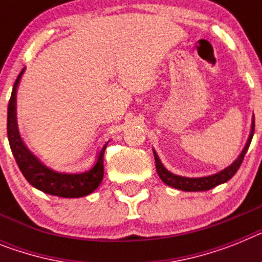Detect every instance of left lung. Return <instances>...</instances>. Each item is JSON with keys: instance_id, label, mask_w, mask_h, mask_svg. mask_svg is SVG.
<instances>
[{"instance_id": "left-lung-1", "label": "left lung", "mask_w": 262, "mask_h": 262, "mask_svg": "<svg viewBox=\"0 0 262 262\" xmlns=\"http://www.w3.org/2000/svg\"><path fill=\"white\" fill-rule=\"evenodd\" d=\"M254 133V119L252 122V128H250L249 138H248V142L244 147L243 152L238 155V158L232 163L229 167L224 168L223 171L214 173L211 176H205V178H184V176H178L173 175L172 172H169L168 169H165L164 165L162 164L159 156L156 155V152L154 151V156H155V163H156V171H158L159 178L162 179V182H164L165 184L169 185V187H173L176 189H180V191L185 192H198V191H208V189L214 188L216 185L223 184V183L228 182L229 179L233 178V175L240 168L241 163L244 160V156L247 154L248 148L250 146V142H252V138H253Z\"/></svg>"}]
</instances>
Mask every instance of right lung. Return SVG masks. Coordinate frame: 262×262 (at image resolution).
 Masks as SVG:
<instances>
[{
	"instance_id": "1",
	"label": "right lung",
	"mask_w": 262,
	"mask_h": 262,
	"mask_svg": "<svg viewBox=\"0 0 262 262\" xmlns=\"http://www.w3.org/2000/svg\"><path fill=\"white\" fill-rule=\"evenodd\" d=\"M24 70L19 73L18 78L15 79L13 86L12 97L9 100L8 106V139L12 152L14 155L15 162L21 169L22 175L39 191L48 193V195L59 196V198H82V196L90 195L91 192L99 187L103 180V155L106 149V143L103 148L100 149L98 155L97 163L90 171L83 173H59L53 169L48 168L42 164L37 158L25 146L17 127V118H15V95H17V87L21 79Z\"/></svg>"
}]
</instances>
